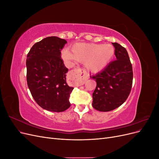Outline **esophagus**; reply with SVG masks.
Wrapping results in <instances>:
<instances>
[{"label": "esophagus", "instance_id": "34e87169", "mask_svg": "<svg viewBox=\"0 0 159 159\" xmlns=\"http://www.w3.org/2000/svg\"><path fill=\"white\" fill-rule=\"evenodd\" d=\"M70 75L75 80V84L78 86L84 85L88 79V75L85 70L81 68L74 69L70 71Z\"/></svg>", "mask_w": 159, "mask_h": 159}]
</instances>
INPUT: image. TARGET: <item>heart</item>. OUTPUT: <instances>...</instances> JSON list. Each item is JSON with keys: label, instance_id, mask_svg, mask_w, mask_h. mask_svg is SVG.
I'll return each mask as SVG.
<instances>
[{"label": "heart", "instance_id": "obj_1", "mask_svg": "<svg viewBox=\"0 0 159 159\" xmlns=\"http://www.w3.org/2000/svg\"><path fill=\"white\" fill-rule=\"evenodd\" d=\"M115 48L110 44L77 43L68 50L62 52L65 59H74L85 63L87 69L93 73L103 70L113 58Z\"/></svg>", "mask_w": 159, "mask_h": 159}]
</instances>
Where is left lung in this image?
Returning <instances> with one entry per match:
<instances>
[{
  "mask_svg": "<svg viewBox=\"0 0 159 159\" xmlns=\"http://www.w3.org/2000/svg\"><path fill=\"white\" fill-rule=\"evenodd\" d=\"M112 44L116 60L91 77L97 82L92 105L100 111H110L119 107L125 102L132 88L133 68L127 51L117 42Z\"/></svg>",
  "mask_w": 159,
  "mask_h": 159,
  "instance_id": "left-lung-1",
  "label": "left lung"
}]
</instances>
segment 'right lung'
<instances>
[{
	"label": "right lung",
	"instance_id": "obj_1",
	"mask_svg": "<svg viewBox=\"0 0 159 159\" xmlns=\"http://www.w3.org/2000/svg\"><path fill=\"white\" fill-rule=\"evenodd\" d=\"M67 41L49 36L31 48L26 57V80L30 93L40 106L53 112L70 107V95L74 88L66 83L68 69L61 58Z\"/></svg>",
	"mask_w": 159,
	"mask_h": 159
}]
</instances>
